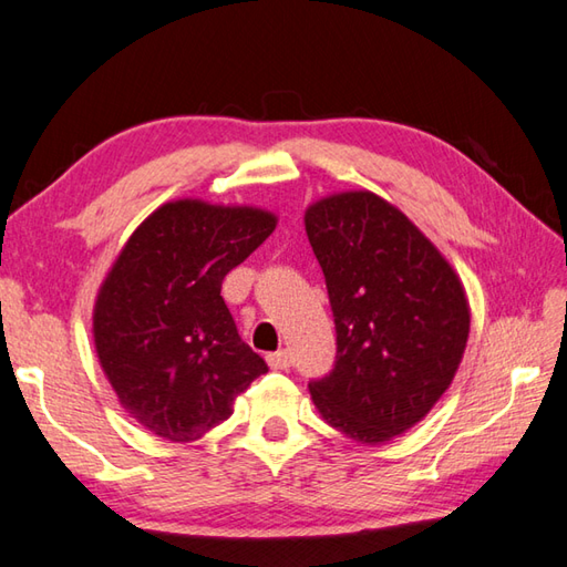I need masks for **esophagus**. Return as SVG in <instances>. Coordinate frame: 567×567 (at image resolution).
<instances>
[{"label":"esophagus","instance_id":"obj_1","mask_svg":"<svg viewBox=\"0 0 567 567\" xmlns=\"http://www.w3.org/2000/svg\"><path fill=\"white\" fill-rule=\"evenodd\" d=\"M268 365L272 370H287L292 365V353L287 351V348H282V351H275L268 355Z\"/></svg>","mask_w":567,"mask_h":567}]
</instances>
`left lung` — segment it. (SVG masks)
I'll return each mask as SVG.
<instances>
[{
	"label": "left lung",
	"mask_w": 567,
	"mask_h": 567,
	"mask_svg": "<svg viewBox=\"0 0 567 567\" xmlns=\"http://www.w3.org/2000/svg\"><path fill=\"white\" fill-rule=\"evenodd\" d=\"M336 323L333 370L309 382L333 429L384 443L449 390L467 343L470 307L436 246L372 192H343L305 214Z\"/></svg>",
	"instance_id": "left-lung-1"
}]
</instances>
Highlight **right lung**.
Returning a JSON list of instances; mask_svg holds the SVG:
<instances>
[{"mask_svg":"<svg viewBox=\"0 0 567 567\" xmlns=\"http://www.w3.org/2000/svg\"><path fill=\"white\" fill-rule=\"evenodd\" d=\"M275 216L197 199L163 204L128 238L94 305V346L118 402L155 436L187 443L231 416L268 372L221 297L228 270Z\"/></svg>","mask_w":567,"mask_h":567,"instance_id":"1","label":"right lung"}]
</instances>
